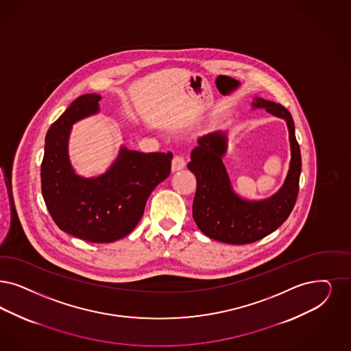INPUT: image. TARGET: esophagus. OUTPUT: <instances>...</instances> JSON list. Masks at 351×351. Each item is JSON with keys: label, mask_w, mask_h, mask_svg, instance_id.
I'll return each instance as SVG.
<instances>
[{"label": "esophagus", "mask_w": 351, "mask_h": 351, "mask_svg": "<svg viewBox=\"0 0 351 351\" xmlns=\"http://www.w3.org/2000/svg\"><path fill=\"white\" fill-rule=\"evenodd\" d=\"M186 167V161L181 155H176L173 157V161H171V170L173 171H178V170L183 169Z\"/></svg>", "instance_id": "34e87169"}]
</instances>
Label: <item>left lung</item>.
Segmentation results:
<instances>
[{
    "instance_id": "1",
    "label": "left lung",
    "mask_w": 351,
    "mask_h": 351,
    "mask_svg": "<svg viewBox=\"0 0 351 351\" xmlns=\"http://www.w3.org/2000/svg\"><path fill=\"white\" fill-rule=\"evenodd\" d=\"M252 104L265 108L287 123L291 161L285 183L277 194L261 202H248L234 194L221 160L226 151L225 135L221 132L200 138L187 165L196 177L193 217L197 228L209 238L230 245L252 243L273 233L287 220L298 197L302 157L293 117L285 106L273 101L256 99Z\"/></svg>"
}]
</instances>
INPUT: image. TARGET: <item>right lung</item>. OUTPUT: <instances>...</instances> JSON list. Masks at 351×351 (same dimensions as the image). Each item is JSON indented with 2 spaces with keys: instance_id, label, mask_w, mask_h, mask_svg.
Listing matches in <instances>:
<instances>
[{
  "instance_id": "obj_1",
  "label": "right lung",
  "mask_w": 351,
  "mask_h": 351,
  "mask_svg": "<svg viewBox=\"0 0 351 351\" xmlns=\"http://www.w3.org/2000/svg\"><path fill=\"white\" fill-rule=\"evenodd\" d=\"M99 95H83L58 118L45 138L41 193L49 215L65 233L93 243L126 237L142 219L148 196L171 169L169 154L121 149L105 174L84 180L74 174L67 156L71 125L99 110Z\"/></svg>"
}]
</instances>
